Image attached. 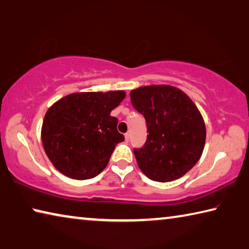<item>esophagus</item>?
Returning a JSON list of instances; mask_svg holds the SVG:
<instances>
[{"label": "esophagus", "instance_id": "esophagus-1", "mask_svg": "<svg viewBox=\"0 0 249 249\" xmlns=\"http://www.w3.org/2000/svg\"><path fill=\"white\" fill-rule=\"evenodd\" d=\"M129 138H130V134H129V133H126V134H125V141L128 142Z\"/></svg>", "mask_w": 249, "mask_h": 249}]
</instances>
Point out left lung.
Wrapping results in <instances>:
<instances>
[{
    "instance_id": "8db88e82",
    "label": "left lung",
    "mask_w": 249,
    "mask_h": 249,
    "mask_svg": "<svg viewBox=\"0 0 249 249\" xmlns=\"http://www.w3.org/2000/svg\"><path fill=\"white\" fill-rule=\"evenodd\" d=\"M133 107L147 123L145 146L134 149L146 177L168 182L184 176L203 153L206 128L199 108L178 88L153 84L130 91Z\"/></svg>"
}]
</instances>
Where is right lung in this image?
<instances>
[{
	"label": "right lung",
	"instance_id": "right-lung-1",
	"mask_svg": "<svg viewBox=\"0 0 249 249\" xmlns=\"http://www.w3.org/2000/svg\"><path fill=\"white\" fill-rule=\"evenodd\" d=\"M125 96L123 90L74 92L47 109L41 142L57 170L77 180L93 178L104 170L116 144L124 141L111 112Z\"/></svg>",
	"mask_w": 249,
	"mask_h": 249
}]
</instances>
